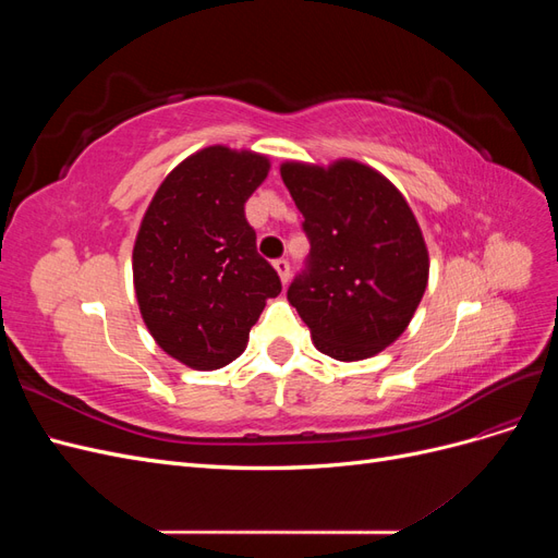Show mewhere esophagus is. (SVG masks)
I'll return each mask as SVG.
<instances>
[{
    "mask_svg": "<svg viewBox=\"0 0 558 558\" xmlns=\"http://www.w3.org/2000/svg\"><path fill=\"white\" fill-rule=\"evenodd\" d=\"M275 269L279 272V277H281V281L286 283L291 279V263L286 260V258H279V260H275Z\"/></svg>",
    "mask_w": 558,
    "mask_h": 558,
    "instance_id": "esophagus-1",
    "label": "esophagus"
}]
</instances>
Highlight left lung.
I'll return each mask as SVG.
<instances>
[{"instance_id": "obj_1", "label": "left lung", "mask_w": 558, "mask_h": 558, "mask_svg": "<svg viewBox=\"0 0 558 558\" xmlns=\"http://www.w3.org/2000/svg\"><path fill=\"white\" fill-rule=\"evenodd\" d=\"M310 256L289 300L316 349L337 361L379 353L408 328L428 283V251L408 202L369 167L286 162Z\"/></svg>"}]
</instances>
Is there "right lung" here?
Here are the masks:
<instances>
[{
  "label": "right lung",
  "instance_id": "obj_1",
  "mask_svg": "<svg viewBox=\"0 0 558 558\" xmlns=\"http://www.w3.org/2000/svg\"><path fill=\"white\" fill-rule=\"evenodd\" d=\"M267 170V158L246 150H199L162 181L134 242L144 324L170 356L195 369L238 359L265 300L281 291L244 214Z\"/></svg>",
  "mask_w": 558,
  "mask_h": 558
}]
</instances>
